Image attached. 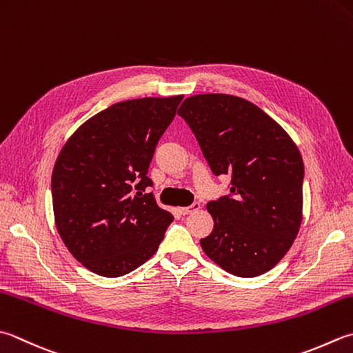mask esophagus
<instances>
[{
    "mask_svg": "<svg viewBox=\"0 0 353 353\" xmlns=\"http://www.w3.org/2000/svg\"><path fill=\"white\" fill-rule=\"evenodd\" d=\"M199 210H200V203L194 202L191 206H185V208H179L177 211H179V214H182V216H186V214H191V212L199 211Z\"/></svg>",
    "mask_w": 353,
    "mask_h": 353,
    "instance_id": "esophagus-1",
    "label": "esophagus"
}]
</instances>
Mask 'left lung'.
Segmentation results:
<instances>
[{"instance_id":"left-lung-1","label":"left lung","mask_w":353,"mask_h":353,"mask_svg":"<svg viewBox=\"0 0 353 353\" xmlns=\"http://www.w3.org/2000/svg\"><path fill=\"white\" fill-rule=\"evenodd\" d=\"M177 114L214 174L231 176L230 194L206 205L214 228L200 246L237 277L268 272L291 250L301 225L305 165L299 148L271 116L239 96H190Z\"/></svg>"}]
</instances>
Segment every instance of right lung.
Masks as SVG:
<instances>
[{
    "label": "right lung",
    "mask_w": 353,
    "mask_h": 353,
    "mask_svg": "<svg viewBox=\"0 0 353 353\" xmlns=\"http://www.w3.org/2000/svg\"><path fill=\"white\" fill-rule=\"evenodd\" d=\"M182 94L113 103L62 147L52 174L54 223L73 257L102 277H122L157 251L171 212L147 176Z\"/></svg>",
    "instance_id": "1"
}]
</instances>
